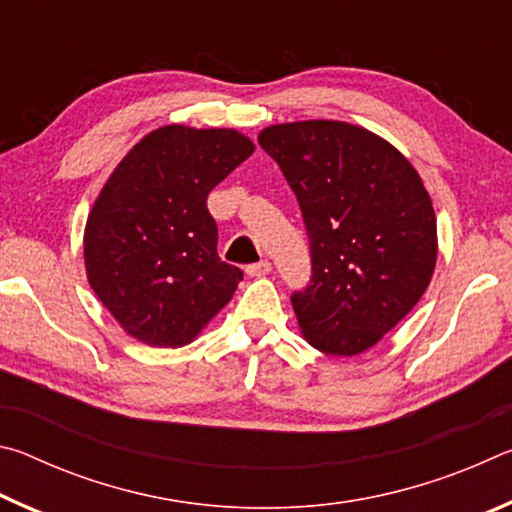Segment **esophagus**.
<instances>
[{
  "mask_svg": "<svg viewBox=\"0 0 512 512\" xmlns=\"http://www.w3.org/2000/svg\"><path fill=\"white\" fill-rule=\"evenodd\" d=\"M268 273H271V262H266V259H262V262H257V264H250L246 268V275H250V277H264Z\"/></svg>",
  "mask_w": 512,
  "mask_h": 512,
  "instance_id": "obj_1",
  "label": "esophagus"
}]
</instances>
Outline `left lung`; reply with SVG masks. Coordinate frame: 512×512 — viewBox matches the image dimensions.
Instances as JSON below:
<instances>
[{
    "instance_id": "8db88e82",
    "label": "left lung",
    "mask_w": 512,
    "mask_h": 512,
    "mask_svg": "<svg viewBox=\"0 0 512 512\" xmlns=\"http://www.w3.org/2000/svg\"><path fill=\"white\" fill-rule=\"evenodd\" d=\"M259 144L307 225L311 280L291 296L302 336L332 357L370 350L418 305L436 268V212L420 173L348 121L275 124Z\"/></svg>"
}]
</instances>
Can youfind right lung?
I'll list each match as a JSON object with an SVG mask.
<instances>
[{
	"label": "right lung",
	"instance_id": "right-lung-1",
	"mask_svg": "<svg viewBox=\"0 0 512 512\" xmlns=\"http://www.w3.org/2000/svg\"><path fill=\"white\" fill-rule=\"evenodd\" d=\"M255 144L235 128L160 126L124 155L88 214V282L112 318L151 348H183L235 296L207 194Z\"/></svg>",
	"mask_w": 512,
	"mask_h": 512
}]
</instances>
